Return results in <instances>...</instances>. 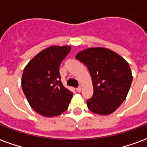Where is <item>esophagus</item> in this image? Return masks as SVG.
I'll return each instance as SVG.
<instances>
[{
	"label": "esophagus",
	"mask_w": 147,
	"mask_h": 147,
	"mask_svg": "<svg viewBox=\"0 0 147 147\" xmlns=\"http://www.w3.org/2000/svg\"><path fill=\"white\" fill-rule=\"evenodd\" d=\"M76 91H77L78 92H81V91H82V88L81 87L77 88H76Z\"/></svg>",
	"instance_id": "34e87169"
}]
</instances>
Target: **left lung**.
Segmentation results:
<instances>
[{"label": "left lung", "instance_id": "obj_1", "mask_svg": "<svg viewBox=\"0 0 147 147\" xmlns=\"http://www.w3.org/2000/svg\"><path fill=\"white\" fill-rule=\"evenodd\" d=\"M76 58L87 66L92 76L94 93L87 100L88 109L100 115L112 114L125 100L132 83L128 62L103 47L86 49Z\"/></svg>", "mask_w": 147, "mask_h": 147}]
</instances>
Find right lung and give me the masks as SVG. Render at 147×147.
Returning a JSON list of instances; mask_svg holds the SVG:
<instances>
[{"instance_id":"obj_1","label":"right lung","mask_w":147,"mask_h":147,"mask_svg":"<svg viewBox=\"0 0 147 147\" xmlns=\"http://www.w3.org/2000/svg\"><path fill=\"white\" fill-rule=\"evenodd\" d=\"M71 47L52 46L34 56L24 68L22 89L36 112L47 117L62 114L73 93L60 81L59 65Z\"/></svg>"}]
</instances>
